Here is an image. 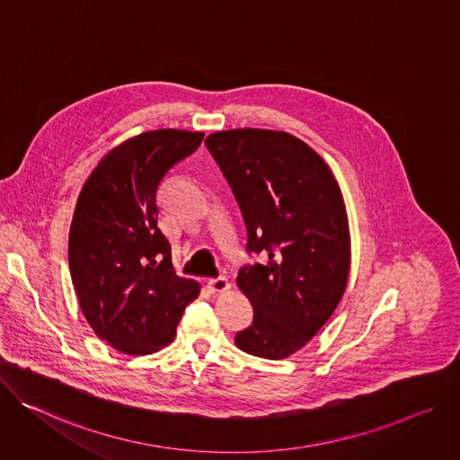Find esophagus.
Returning a JSON list of instances; mask_svg holds the SVG:
<instances>
[{"instance_id":"esophagus-1","label":"esophagus","mask_w":460,"mask_h":460,"mask_svg":"<svg viewBox=\"0 0 460 460\" xmlns=\"http://www.w3.org/2000/svg\"><path fill=\"white\" fill-rule=\"evenodd\" d=\"M208 288H210L212 292H225V290L230 288V281H228V278H225V276L212 278V279L208 281Z\"/></svg>"}]
</instances>
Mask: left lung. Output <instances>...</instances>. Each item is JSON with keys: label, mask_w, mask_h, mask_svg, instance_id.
I'll return each instance as SVG.
<instances>
[{"label": "left lung", "mask_w": 460, "mask_h": 460, "mask_svg": "<svg viewBox=\"0 0 460 460\" xmlns=\"http://www.w3.org/2000/svg\"><path fill=\"white\" fill-rule=\"evenodd\" d=\"M204 144L239 202L246 252L265 258L239 269L253 322L235 345L260 358H287L323 327L345 292L350 239L340 186L318 153L285 131H217Z\"/></svg>", "instance_id": "8db88e82"}]
</instances>
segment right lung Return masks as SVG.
I'll use <instances>...</instances> for the list:
<instances>
[{
	"instance_id": "obj_1",
	"label": "right lung",
	"mask_w": 460,
	"mask_h": 460,
	"mask_svg": "<svg viewBox=\"0 0 460 460\" xmlns=\"http://www.w3.org/2000/svg\"><path fill=\"white\" fill-rule=\"evenodd\" d=\"M202 137L157 129L129 138L98 163L80 191L69 232L71 279L91 329L126 354L168 345L200 292L173 270L157 191Z\"/></svg>"
}]
</instances>
